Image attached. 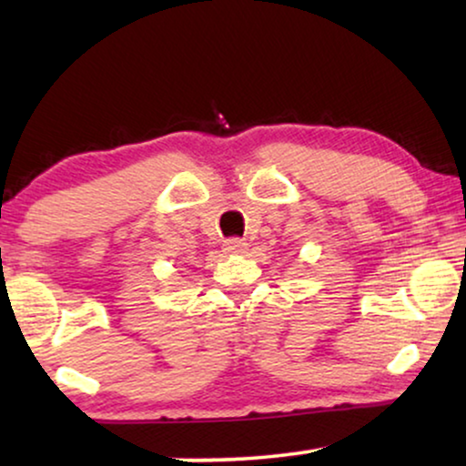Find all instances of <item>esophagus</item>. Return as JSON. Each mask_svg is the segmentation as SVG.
Instances as JSON below:
<instances>
[{
	"instance_id": "34e87169",
	"label": "esophagus",
	"mask_w": 466,
	"mask_h": 466,
	"mask_svg": "<svg viewBox=\"0 0 466 466\" xmlns=\"http://www.w3.org/2000/svg\"><path fill=\"white\" fill-rule=\"evenodd\" d=\"M248 250V244L244 239H238V238H233V239H227L225 241V252H228V254H241V252H246Z\"/></svg>"
}]
</instances>
